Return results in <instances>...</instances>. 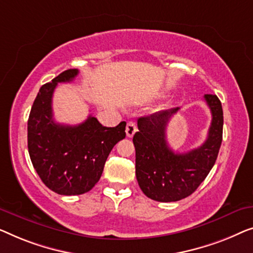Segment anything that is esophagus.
I'll return each instance as SVG.
<instances>
[{
	"label": "esophagus",
	"instance_id": "1",
	"mask_svg": "<svg viewBox=\"0 0 253 253\" xmlns=\"http://www.w3.org/2000/svg\"><path fill=\"white\" fill-rule=\"evenodd\" d=\"M137 130L136 125H135L134 122H128L126 126V134L128 137H131L135 134V131Z\"/></svg>",
	"mask_w": 253,
	"mask_h": 253
}]
</instances>
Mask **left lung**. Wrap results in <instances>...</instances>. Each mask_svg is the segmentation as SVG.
<instances>
[{"label": "left lung", "instance_id": "1", "mask_svg": "<svg viewBox=\"0 0 253 253\" xmlns=\"http://www.w3.org/2000/svg\"><path fill=\"white\" fill-rule=\"evenodd\" d=\"M204 99L212 113L208 138L201 147L184 154H175L166 141L167 123L180 108L138 118V131L133 137L135 173L147 197L166 203L186 198L212 169L222 142L223 112L218 96L206 94Z\"/></svg>", "mask_w": 253, "mask_h": 253}]
</instances>
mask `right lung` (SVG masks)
<instances>
[{"label": "right lung", "instance_id": "right-lung-1", "mask_svg": "<svg viewBox=\"0 0 253 253\" xmlns=\"http://www.w3.org/2000/svg\"><path fill=\"white\" fill-rule=\"evenodd\" d=\"M77 69L66 70L43 84L27 122V145L32 164L45 186L59 195H81L98 182L108 156L125 138L126 123L104 127L95 117L77 126L60 125L52 115L57 84L70 83Z\"/></svg>", "mask_w": 253, "mask_h": 253}]
</instances>
